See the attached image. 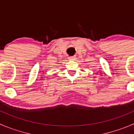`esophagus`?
Instances as JSON below:
<instances>
[{"label":"esophagus","mask_w":134,"mask_h":134,"mask_svg":"<svg viewBox=\"0 0 134 134\" xmlns=\"http://www.w3.org/2000/svg\"><path fill=\"white\" fill-rule=\"evenodd\" d=\"M75 59H76V57H75V56L69 57V60H75Z\"/></svg>","instance_id":"esophagus-1"}]
</instances>
